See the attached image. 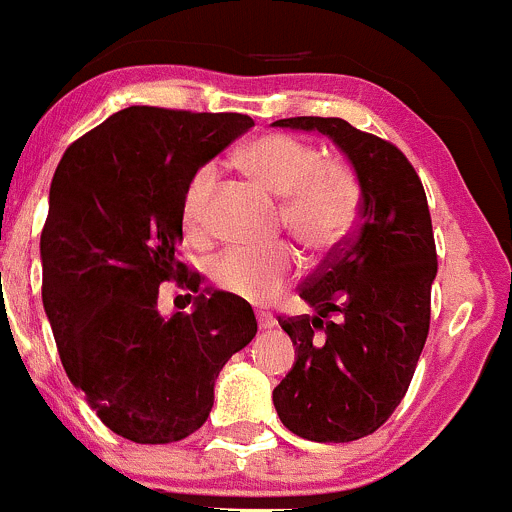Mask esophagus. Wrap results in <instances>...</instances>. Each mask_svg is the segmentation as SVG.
I'll list each match as a JSON object with an SVG mask.
<instances>
[{
	"label": "esophagus",
	"mask_w": 512,
	"mask_h": 512,
	"mask_svg": "<svg viewBox=\"0 0 512 512\" xmlns=\"http://www.w3.org/2000/svg\"><path fill=\"white\" fill-rule=\"evenodd\" d=\"M257 324H260V329L262 332H270V329H275V317H272V314H267V312H260L257 314Z\"/></svg>",
	"instance_id": "esophagus-1"
}]
</instances>
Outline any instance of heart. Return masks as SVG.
<instances>
[{
    "label": "heart",
    "mask_w": 512,
    "mask_h": 512,
    "mask_svg": "<svg viewBox=\"0 0 512 512\" xmlns=\"http://www.w3.org/2000/svg\"><path fill=\"white\" fill-rule=\"evenodd\" d=\"M242 170L272 195L282 198L280 223L312 255H329L352 235L361 208V185L349 165L324 160L302 138L265 133L240 151ZM218 183L213 163L200 165L188 180L180 220L190 237L208 235V205ZM297 272L287 245L267 250H227L210 262V280L220 292L250 304H270Z\"/></svg>",
    "instance_id": "obj_1"
}]
</instances>
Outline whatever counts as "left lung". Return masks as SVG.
Here are the masks:
<instances>
[{
	"mask_svg": "<svg viewBox=\"0 0 512 512\" xmlns=\"http://www.w3.org/2000/svg\"><path fill=\"white\" fill-rule=\"evenodd\" d=\"M272 126L319 131L352 160L359 225L299 287L317 314L280 317L297 354L272 391L280 421L317 443H349L384 426L409 391L431 324L436 242L421 178L384 138L344 118ZM339 313V320H329Z\"/></svg>",
	"mask_w": 512,
	"mask_h": 512,
	"instance_id": "obj_1",
	"label": "left lung"
}]
</instances>
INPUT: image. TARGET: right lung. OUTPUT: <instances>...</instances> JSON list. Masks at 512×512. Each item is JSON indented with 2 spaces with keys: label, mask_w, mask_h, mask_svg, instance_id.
<instances>
[{
  "label": "right lung",
  "mask_w": 512,
  "mask_h": 512,
  "mask_svg": "<svg viewBox=\"0 0 512 512\" xmlns=\"http://www.w3.org/2000/svg\"><path fill=\"white\" fill-rule=\"evenodd\" d=\"M252 126L245 113L128 106L56 165L41 299L71 384L133 443L198 431L220 369L257 334L245 299L203 289L178 260L185 185ZM170 279L196 294L190 315L159 314L157 287Z\"/></svg>",
  "instance_id": "obj_1"
}]
</instances>
